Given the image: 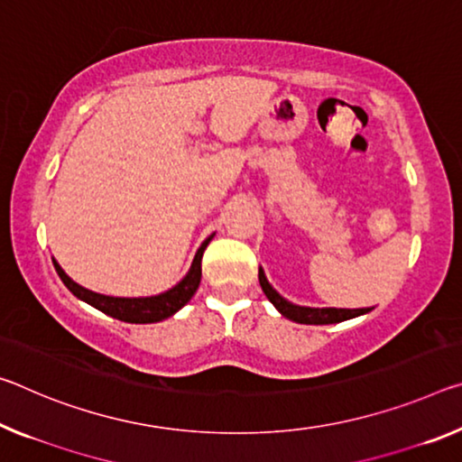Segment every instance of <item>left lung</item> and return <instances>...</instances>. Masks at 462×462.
I'll list each match as a JSON object with an SVG mask.
<instances>
[{
	"label": "left lung",
	"instance_id": "left-lung-1",
	"mask_svg": "<svg viewBox=\"0 0 462 462\" xmlns=\"http://www.w3.org/2000/svg\"><path fill=\"white\" fill-rule=\"evenodd\" d=\"M259 283H261L263 291H265V296L269 298V302L273 304L285 319L294 320V323H300V325H333V323H341V320L360 317V314L368 312V309H354V310H349V309H309V306L291 304V302H288V300L277 294L273 288H271V283L267 282V277H265V273H263L261 267H259Z\"/></svg>",
	"mask_w": 462,
	"mask_h": 462
}]
</instances>
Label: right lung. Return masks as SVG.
Here are the masks:
<instances>
[{
    "mask_svg": "<svg viewBox=\"0 0 462 462\" xmlns=\"http://www.w3.org/2000/svg\"><path fill=\"white\" fill-rule=\"evenodd\" d=\"M211 238H214V234H211L209 238H205V243L199 246V251L195 253V259L191 263L189 273L182 277L174 288L164 291V294L150 296V298H115V296L97 294V291L86 290L79 283L73 282L55 259H53V265H55L57 275H60L61 282L65 283V288H68L73 296L84 300V302L94 306V309H98L100 312L108 314V317L125 320V323H135V325L158 323V320H164L168 317H172L174 312H179L182 306L193 298L197 288H199L201 257H203L205 246L209 245Z\"/></svg>",
    "mask_w": 462,
    "mask_h": 462,
    "instance_id": "right-lung-1",
    "label": "right lung"
}]
</instances>
